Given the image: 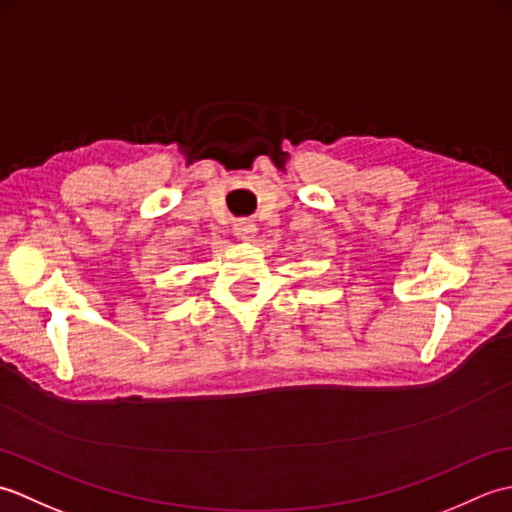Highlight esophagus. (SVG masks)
<instances>
[{
	"instance_id": "34e87169",
	"label": "esophagus",
	"mask_w": 512,
	"mask_h": 512,
	"mask_svg": "<svg viewBox=\"0 0 512 512\" xmlns=\"http://www.w3.org/2000/svg\"><path fill=\"white\" fill-rule=\"evenodd\" d=\"M233 233L239 237V239H244V242H250V239L255 237V233H257V226L250 222V220H239L237 224H235V228H233Z\"/></svg>"
}]
</instances>
